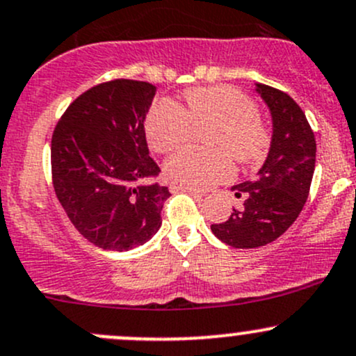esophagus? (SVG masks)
<instances>
[{"mask_svg": "<svg viewBox=\"0 0 356 356\" xmlns=\"http://www.w3.org/2000/svg\"><path fill=\"white\" fill-rule=\"evenodd\" d=\"M170 189H172V193H179V191H182V193H189L191 196H194V197H203V196H204V194L201 193V191H197V189H189V188H184V186L172 184V186H170Z\"/></svg>", "mask_w": 356, "mask_h": 356, "instance_id": "34e87169", "label": "esophagus"}]
</instances>
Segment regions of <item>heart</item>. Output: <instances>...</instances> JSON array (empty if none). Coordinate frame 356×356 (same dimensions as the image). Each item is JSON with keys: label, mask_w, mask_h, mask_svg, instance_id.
<instances>
[{"label": "heart", "mask_w": 356, "mask_h": 356, "mask_svg": "<svg viewBox=\"0 0 356 356\" xmlns=\"http://www.w3.org/2000/svg\"><path fill=\"white\" fill-rule=\"evenodd\" d=\"M211 128L207 145L211 152L186 148L165 163L172 184L208 189L234 174V156L244 165L259 163L271 145V133L257 106L232 87L186 90L181 107L156 102L145 122L148 143L156 153H170L193 138L194 129Z\"/></svg>", "instance_id": "heart-1"}]
</instances>
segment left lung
Wrapping results in <instances>:
<instances>
[{
    "instance_id": "obj_1",
    "label": "left lung",
    "mask_w": 356,
    "mask_h": 356,
    "mask_svg": "<svg viewBox=\"0 0 356 356\" xmlns=\"http://www.w3.org/2000/svg\"><path fill=\"white\" fill-rule=\"evenodd\" d=\"M257 92L273 115L268 159L259 177L232 188L235 196H244L242 208L211 225L213 234L235 249L266 245L285 234L309 197L316 167V136L300 106L268 85H257Z\"/></svg>"
}]
</instances>
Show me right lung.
I'll use <instances>...</instances> for the list:
<instances>
[{
	"label": "right lung",
	"mask_w": 356,
	"mask_h": 356,
	"mask_svg": "<svg viewBox=\"0 0 356 356\" xmlns=\"http://www.w3.org/2000/svg\"><path fill=\"white\" fill-rule=\"evenodd\" d=\"M155 97L147 81H104L70 104L51 140L52 186L74 228L106 250L145 244L162 225L165 186L149 156L145 118Z\"/></svg>",
	"instance_id": "right-lung-1"
}]
</instances>
